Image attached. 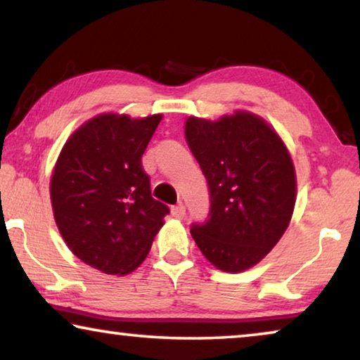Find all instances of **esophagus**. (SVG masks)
Here are the masks:
<instances>
[{
    "mask_svg": "<svg viewBox=\"0 0 360 360\" xmlns=\"http://www.w3.org/2000/svg\"><path fill=\"white\" fill-rule=\"evenodd\" d=\"M172 214L176 219H182L186 216V206L184 205H176L172 208Z\"/></svg>",
    "mask_w": 360,
    "mask_h": 360,
    "instance_id": "1",
    "label": "esophagus"
}]
</instances>
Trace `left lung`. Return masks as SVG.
I'll use <instances>...</instances> for the list:
<instances>
[{"instance_id":"1","label":"left lung","mask_w":360,"mask_h":360,"mask_svg":"<svg viewBox=\"0 0 360 360\" xmlns=\"http://www.w3.org/2000/svg\"><path fill=\"white\" fill-rule=\"evenodd\" d=\"M186 139L208 182L210 214L192 224L200 251L219 270L240 273L284 235L295 206V169L278 133L238 111L216 122L188 117Z\"/></svg>"}]
</instances>
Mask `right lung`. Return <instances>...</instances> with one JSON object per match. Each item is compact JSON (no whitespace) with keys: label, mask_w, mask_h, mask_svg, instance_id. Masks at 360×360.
<instances>
[{"label":"right lung","mask_w":360,"mask_h":360,"mask_svg":"<svg viewBox=\"0 0 360 360\" xmlns=\"http://www.w3.org/2000/svg\"><path fill=\"white\" fill-rule=\"evenodd\" d=\"M162 114H101L72 133L51 179L57 227L71 252L106 275L146 259L169 208L150 195L141 157Z\"/></svg>","instance_id":"obj_1"}]
</instances>
